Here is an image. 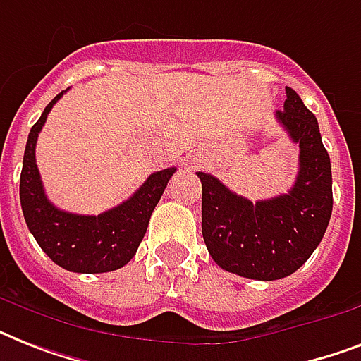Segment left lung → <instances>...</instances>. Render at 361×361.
Returning <instances> with one entry per match:
<instances>
[{
    "mask_svg": "<svg viewBox=\"0 0 361 361\" xmlns=\"http://www.w3.org/2000/svg\"><path fill=\"white\" fill-rule=\"evenodd\" d=\"M275 118L300 146V170L286 195L251 200L217 178L202 181V236L217 266L247 279L275 281L294 274L322 241L331 217L330 155L319 121L292 87Z\"/></svg>",
    "mask_w": 361,
    "mask_h": 361,
    "instance_id": "1",
    "label": "left lung"
}]
</instances>
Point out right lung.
<instances>
[{"label":"right lung","instance_id":"obj_1","mask_svg":"<svg viewBox=\"0 0 361 361\" xmlns=\"http://www.w3.org/2000/svg\"><path fill=\"white\" fill-rule=\"evenodd\" d=\"M63 93L48 103L27 135L20 174V204L25 225L42 251L61 268L76 274L114 271L135 257L153 209L176 169L153 172L133 197L99 215L69 214L56 208L44 195L35 163V144L48 112Z\"/></svg>","mask_w":361,"mask_h":361}]
</instances>
